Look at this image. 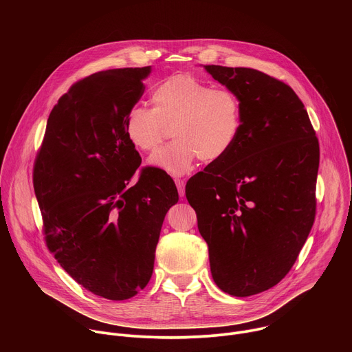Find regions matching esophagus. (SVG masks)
I'll list each match as a JSON object with an SVG mask.
<instances>
[{"mask_svg": "<svg viewBox=\"0 0 352 352\" xmlns=\"http://www.w3.org/2000/svg\"><path fill=\"white\" fill-rule=\"evenodd\" d=\"M175 185H177V189H178V193L181 197H184L185 195V181L184 179H175Z\"/></svg>", "mask_w": 352, "mask_h": 352, "instance_id": "1", "label": "esophagus"}]
</instances>
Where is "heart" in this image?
<instances>
[{"label": "heart", "instance_id": "1", "mask_svg": "<svg viewBox=\"0 0 352 352\" xmlns=\"http://www.w3.org/2000/svg\"><path fill=\"white\" fill-rule=\"evenodd\" d=\"M152 110L132 107L125 117V133L140 153H150L168 136L174 140L148 163L173 175L188 173L200 159L223 160L242 129V103L235 91L213 87L188 74L159 83L150 94Z\"/></svg>", "mask_w": 352, "mask_h": 352}]
</instances>
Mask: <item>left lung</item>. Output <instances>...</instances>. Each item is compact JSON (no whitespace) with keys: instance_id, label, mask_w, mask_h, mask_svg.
<instances>
[{"instance_id":"left-lung-1","label":"left lung","mask_w":352,"mask_h":352,"mask_svg":"<svg viewBox=\"0 0 352 352\" xmlns=\"http://www.w3.org/2000/svg\"><path fill=\"white\" fill-rule=\"evenodd\" d=\"M242 103L231 152L185 188L208 242L214 283L234 296L278 284L316 214L319 142L304 103L284 82L252 68L205 65Z\"/></svg>"}]
</instances>
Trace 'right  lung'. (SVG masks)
I'll return each mask as SVG.
<instances>
[{
	"mask_svg": "<svg viewBox=\"0 0 352 352\" xmlns=\"http://www.w3.org/2000/svg\"><path fill=\"white\" fill-rule=\"evenodd\" d=\"M150 67L86 76L50 113L33 166L43 234L61 267L87 291L132 298L153 273L155 254L178 190L160 168L140 166L125 117Z\"/></svg>",
	"mask_w": 352,
	"mask_h": 352,
	"instance_id": "obj_1",
	"label": "right lung"
}]
</instances>
